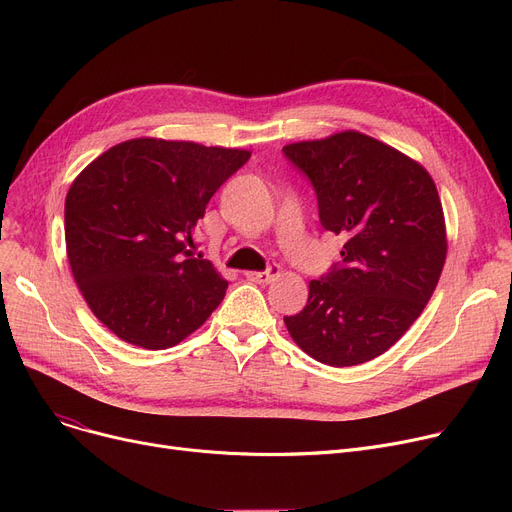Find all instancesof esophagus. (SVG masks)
<instances>
[{
    "mask_svg": "<svg viewBox=\"0 0 512 512\" xmlns=\"http://www.w3.org/2000/svg\"><path fill=\"white\" fill-rule=\"evenodd\" d=\"M280 265H276V263H272L270 267H267L265 272H247L245 276H247V280H251V282H259V284H267V282H272V280H276L278 276H280Z\"/></svg>",
    "mask_w": 512,
    "mask_h": 512,
    "instance_id": "obj_1",
    "label": "esophagus"
}]
</instances>
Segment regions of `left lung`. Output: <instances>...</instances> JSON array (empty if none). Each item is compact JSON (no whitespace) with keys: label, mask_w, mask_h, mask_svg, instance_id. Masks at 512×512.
Returning a JSON list of instances; mask_svg holds the SVG:
<instances>
[{"label":"left lung","mask_w":512,"mask_h":512,"mask_svg":"<svg viewBox=\"0 0 512 512\" xmlns=\"http://www.w3.org/2000/svg\"><path fill=\"white\" fill-rule=\"evenodd\" d=\"M282 151L309 176L321 226L346 238L340 265L309 282L305 309L284 324L324 365L380 357L413 326L442 274L448 240L436 182L419 161L357 130Z\"/></svg>","instance_id":"1"}]
</instances>
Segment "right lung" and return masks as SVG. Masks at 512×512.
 Here are the masks:
<instances>
[{
	"mask_svg": "<svg viewBox=\"0 0 512 512\" xmlns=\"http://www.w3.org/2000/svg\"><path fill=\"white\" fill-rule=\"evenodd\" d=\"M251 151L141 137L114 145L66 195V253L78 290L120 340L164 351L201 328L228 282L186 251L213 193Z\"/></svg>",
	"mask_w": 512,
	"mask_h": 512,
	"instance_id": "right-lung-1",
	"label": "right lung"
}]
</instances>
